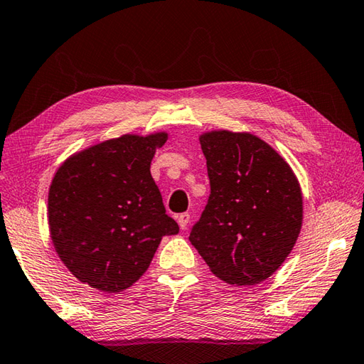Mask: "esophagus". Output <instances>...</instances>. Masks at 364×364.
Returning a JSON list of instances; mask_svg holds the SVG:
<instances>
[{
	"label": "esophagus",
	"mask_w": 364,
	"mask_h": 364,
	"mask_svg": "<svg viewBox=\"0 0 364 364\" xmlns=\"http://www.w3.org/2000/svg\"><path fill=\"white\" fill-rule=\"evenodd\" d=\"M177 223H179L181 230H187V226L190 223V214H187V212H185V214H181L177 217Z\"/></svg>",
	"instance_id": "esophagus-1"
}]
</instances>
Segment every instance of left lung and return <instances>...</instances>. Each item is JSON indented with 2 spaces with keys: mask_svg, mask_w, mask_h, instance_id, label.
Wrapping results in <instances>:
<instances>
[{
  "mask_svg": "<svg viewBox=\"0 0 364 364\" xmlns=\"http://www.w3.org/2000/svg\"><path fill=\"white\" fill-rule=\"evenodd\" d=\"M210 196L190 242L214 276L236 287L263 282L296 244L303 193L290 164L252 133L200 136Z\"/></svg>",
  "mask_w": 364,
  "mask_h": 364,
  "instance_id": "8db88e82",
  "label": "left lung"
}]
</instances>
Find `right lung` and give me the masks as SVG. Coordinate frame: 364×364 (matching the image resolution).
Returning <instances> with one entry per match:
<instances>
[{
  "label": "right lung",
  "instance_id": "obj_1",
  "mask_svg": "<svg viewBox=\"0 0 364 364\" xmlns=\"http://www.w3.org/2000/svg\"><path fill=\"white\" fill-rule=\"evenodd\" d=\"M166 132L122 134L73 154L55 173L47 201L50 237L82 284L119 293L138 282L163 236L179 225L166 215L150 174Z\"/></svg>",
  "mask_w": 364,
  "mask_h": 364
}]
</instances>
